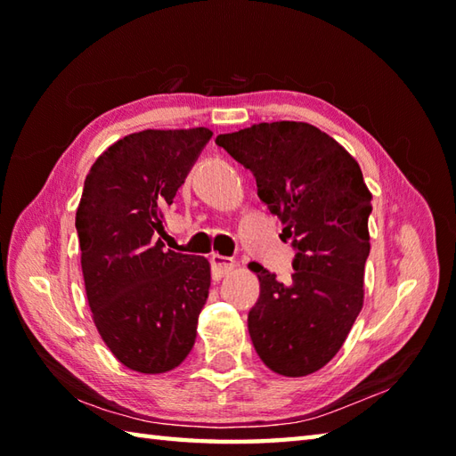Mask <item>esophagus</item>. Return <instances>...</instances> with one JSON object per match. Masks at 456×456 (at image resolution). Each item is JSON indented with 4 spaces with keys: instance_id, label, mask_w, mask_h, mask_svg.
<instances>
[{
    "instance_id": "esophagus-1",
    "label": "esophagus",
    "mask_w": 456,
    "mask_h": 456,
    "mask_svg": "<svg viewBox=\"0 0 456 456\" xmlns=\"http://www.w3.org/2000/svg\"><path fill=\"white\" fill-rule=\"evenodd\" d=\"M209 263H211L213 274H216L217 278L229 274L231 270L235 268V260L233 258H227V256H221V255H211Z\"/></svg>"
}]
</instances>
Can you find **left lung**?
Instances as JSON below:
<instances>
[{
    "label": "left lung",
    "mask_w": 456,
    "mask_h": 456,
    "mask_svg": "<svg viewBox=\"0 0 456 456\" xmlns=\"http://www.w3.org/2000/svg\"><path fill=\"white\" fill-rule=\"evenodd\" d=\"M216 142L255 174L258 198L296 248L286 284L248 265L260 282L248 312L255 351L276 374H312L338 353L362 309L372 193L351 154L309 123H258Z\"/></svg>",
    "instance_id": "8db88e82"
}]
</instances>
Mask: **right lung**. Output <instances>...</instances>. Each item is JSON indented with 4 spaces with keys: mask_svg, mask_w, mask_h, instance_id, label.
<instances>
[{
    "mask_svg": "<svg viewBox=\"0 0 456 456\" xmlns=\"http://www.w3.org/2000/svg\"><path fill=\"white\" fill-rule=\"evenodd\" d=\"M211 134L206 127L127 134L84 182L76 231L86 296L103 343L134 372H168L196 343L209 263L164 250L154 235Z\"/></svg>",
    "mask_w": 456,
    "mask_h": 456,
    "instance_id": "obj_1",
    "label": "right lung"
}]
</instances>
